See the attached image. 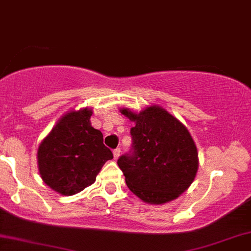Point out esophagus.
<instances>
[{
  "instance_id": "esophagus-1",
  "label": "esophagus",
  "mask_w": 251,
  "mask_h": 251,
  "mask_svg": "<svg viewBox=\"0 0 251 251\" xmlns=\"http://www.w3.org/2000/svg\"><path fill=\"white\" fill-rule=\"evenodd\" d=\"M113 155H114V159H118L120 155V149H116L113 150Z\"/></svg>"
}]
</instances>
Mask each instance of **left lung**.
I'll return each instance as SVG.
<instances>
[{
    "label": "left lung",
    "mask_w": 251,
    "mask_h": 251,
    "mask_svg": "<svg viewBox=\"0 0 251 251\" xmlns=\"http://www.w3.org/2000/svg\"><path fill=\"white\" fill-rule=\"evenodd\" d=\"M135 124L132 149L118 159L126 184L145 203L176 200L191 185L198 170V152L188 128L160 106L139 113L120 109Z\"/></svg>",
    "instance_id": "left-lung-1"
}]
</instances>
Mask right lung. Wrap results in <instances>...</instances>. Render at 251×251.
<instances>
[{"instance_id":"right-lung-1","label":"right lung","mask_w":251,"mask_h":251,"mask_svg":"<svg viewBox=\"0 0 251 251\" xmlns=\"http://www.w3.org/2000/svg\"><path fill=\"white\" fill-rule=\"evenodd\" d=\"M91 108L66 113L37 150L42 180L54 191L72 196L96 181L113 153L103 145L102 133L91 125Z\"/></svg>"}]
</instances>
